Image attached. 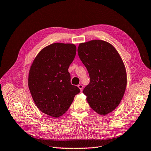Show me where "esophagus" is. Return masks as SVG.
<instances>
[{
	"label": "esophagus",
	"mask_w": 151,
	"mask_h": 151,
	"mask_svg": "<svg viewBox=\"0 0 151 151\" xmlns=\"http://www.w3.org/2000/svg\"><path fill=\"white\" fill-rule=\"evenodd\" d=\"M78 88L80 89L81 92H82V90H83V86H82V84H79L78 86Z\"/></svg>",
	"instance_id": "1"
}]
</instances>
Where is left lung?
Returning a JSON list of instances; mask_svg holds the SVG:
<instances>
[{
	"label": "left lung",
	"instance_id": "left-lung-1",
	"mask_svg": "<svg viewBox=\"0 0 151 151\" xmlns=\"http://www.w3.org/2000/svg\"><path fill=\"white\" fill-rule=\"evenodd\" d=\"M78 53L90 77V83L83 91L88 103L100 115L110 113L119 105L126 87L121 57L112 45L102 40L80 43Z\"/></svg>",
	"mask_w": 151,
	"mask_h": 151
}]
</instances>
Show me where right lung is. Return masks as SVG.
Segmentation results:
<instances>
[{"label": "right lung", "instance_id": "add662e5", "mask_svg": "<svg viewBox=\"0 0 151 151\" xmlns=\"http://www.w3.org/2000/svg\"><path fill=\"white\" fill-rule=\"evenodd\" d=\"M76 52L73 44L53 43L41 50L30 68L28 84L34 101L51 117L63 115L80 92L71 85L68 72Z\"/></svg>", "mask_w": 151, "mask_h": 151}]
</instances>
